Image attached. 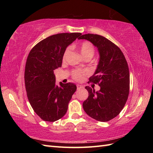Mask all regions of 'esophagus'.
<instances>
[{
	"mask_svg": "<svg viewBox=\"0 0 153 153\" xmlns=\"http://www.w3.org/2000/svg\"><path fill=\"white\" fill-rule=\"evenodd\" d=\"M82 88H83V87L82 85H77V90L80 89H82Z\"/></svg>",
	"mask_w": 153,
	"mask_h": 153,
	"instance_id": "esophagus-1",
	"label": "esophagus"
}]
</instances>
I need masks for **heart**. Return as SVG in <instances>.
Listing matches in <instances>:
<instances>
[{
  "mask_svg": "<svg viewBox=\"0 0 153 153\" xmlns=\"http://www.w3.org/2000/svg\"><path fill=\"white\" fill-rule=\"evenodd\" d=\"M79 51L80 52V54H82L83 58L86 57H93L94 53H95V49H94V47L93 45L89 43L88 41H85L81 44L79 47ZM69 52V49L67 48L66 51L64 52V58L67 56ZM87 74L86 71L83 70H74L72 72V77L74 79L77 81H82L84 79V77Z\"/></svg>",
  "mask_w": 153,
  "mask_h": 153,
  "instance_id": "1",
  "label": "heart"
}]
</instances>
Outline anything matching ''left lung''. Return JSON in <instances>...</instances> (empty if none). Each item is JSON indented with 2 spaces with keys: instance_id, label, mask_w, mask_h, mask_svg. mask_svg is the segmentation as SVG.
<instances>
[{
  "instance_id": "obj_1",
  "label": "left lung",
  "mask_w": 153,
  "mask_h": 153,
  "mask_svg": "<svg viewBox=\"0 0 153 153\" xmlns=\"http://www.w3.org/2000/svg\"><path fill=\"white\" fill-rule=\"evenodd\" d=\"M79 39H86L98 48L99 62L89 82L98 84L99 91L86 86L89 97L83 108L90 117L100 122H108L122 111L129 92L128 62L120 48L105 37L85 34Z\"/></svg>"
}]
</instances>
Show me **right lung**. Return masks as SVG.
Returning a JSON list of instances; mask_svg holds the SVG:
<instances>
[{
    "label": "right lung",
    "mask_w": 153,
    "mask_h": 153,
    "mask_svg": "<svg viewBox=\"0 0 153 153\" xmlns=\"http://www.w3.org/2000/svg\"><path fill=\"white\" fill-rule=\"evenodd\" d=\"M82 35L63 33L51 35L33 47L28 54L24 79L27 96L35 112L47 122H55L66 113L77 87L56 85L54 70L62 66L67 47Z\"/></svg>",
    "instance_id": "obj_1"
}]
</instances>
